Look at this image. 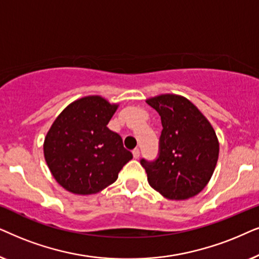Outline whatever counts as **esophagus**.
<instances>
[{"label":"esophagus","instance_id":"1","mask_svg":"<svg viewBox=\"0 0 259 259\" xmlns=\"http://www.w3.org/2000/svg\"><path fill=\"white\" fill-rule=\"evenodd\" d=\"M133 156H134V158H139L140 157V149H139V148H136V149L133 150Z\"/></svg>","mask_w":259,"mask_h":259}]
</instances>
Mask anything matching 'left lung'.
Segmentation results:
<instances>
[{"label":"left lung","mask_w":259,"mask_h":259,"mask_svg":"<svg viewBox=\"0 0 259 259\" xmlns=\"http://www.w3.org/2000/svg\"><path fill=\"white\" fill-rule=\"evenodd\" d=\"M161 116L160 155L141 161L148 182L169 200L199 194L211 180L219 156L214 129L200 110L184 96L158 95L146 101Z\"/></svg>","instance_id":"1"}]
</instances>
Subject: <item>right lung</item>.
<instances>
[{
    "label": "right lung",
    "mask_w": 259,
    "mask_h": 259,
    "mask_svg": "<svg viewBox=\"0 0 259 259\" xmlns=\"http://www.w3.org/2000/svg\"><path fill=\"white\" fill-rule=\"evenodd\" d=\"M119 104L86 96L68 104L55 118L44 142V155L61 187L79 195L103 191L118 178L133 154L108 123Z\"/></svg>",
    "instance_id": "obj_1"
}]
</instances>
